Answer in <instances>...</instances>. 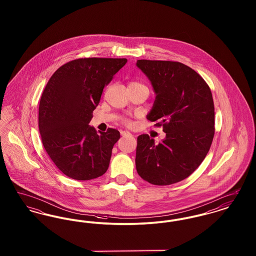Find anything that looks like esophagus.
Listing matches in <instances>:
<instances>
[{
	"mask_svg": "<svg viewBox=\"0 0 256 256\" xmlns=\"http://www.w3.org/2000/svg\"><path fill=\"white\" fill-rule=\"evenodd\" d=\"M120 134H121L122 136H128V135H132V134H130L128 132H124V130H121V132H120Z\"/></svg>",
	"mask_w": 256,
	"mask_h": 256,
	"instance_id": "esophagus-1",
	"label": "esophagus"
}]
</instances>
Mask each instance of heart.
<instances>
[{
  "instance_id": "obj_1",
  "label": "heart",
  "mask_w": 256,
  "mask_h": 256,
  "mask_svg": "<svg viewBox=\"0 0 256 256\" xmlns=\"http://www.w3.org/2000/svg\"><path fill=\"white\" fill-rule=\"evenodd\" d=\"M132 84H139V82H132ZM142 86H144V84H142ZM122 122H124V124H130V120H128V119H124V120H122Z\"/></svg>"
}]
</instances>
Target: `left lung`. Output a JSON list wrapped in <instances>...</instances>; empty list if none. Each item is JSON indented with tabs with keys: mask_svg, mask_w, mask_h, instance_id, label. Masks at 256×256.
<instances>
[{
	"mask_svg": "<svg viewBox=\"0 0 256 256\" xmlns=\"http://www.w3.org/2000/svg\"><path fill=\"white\" fill-rule=\"evenodd\" d=\"M136 65L156 94L146 119L166 134L158 144L148 134L138 136L136 170L154 185L180 182L200 165L212 144L215 111L211 90L198 74L180 62L140 60Z\"/></svg>",
	"mask_w": 256,
	"mask_h": 256,
	"instance_id": "left-lung-1",
	"label": "left lung"
}]
</instances>
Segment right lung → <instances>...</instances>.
<instances>
[{
  "label": "right lung",
  "mask_w": 256,
  "mask_h": 256,
  "mask_svg": "<svg viewBox=\"0 0 256 256\" xmlns=\"http://www.w3.org/2000/svg\"><path fill=\"white\" fill-rule=\"evenodd\" d=\"M126 58H86L60 67L45 87L39 104L38 126L47 154L60 170L76 180L102 176L110 166L120 132L98 134L88 124L104 86Z\"/></svg>",
  "instance_id": "right-lung-1"
}]
</instances>
